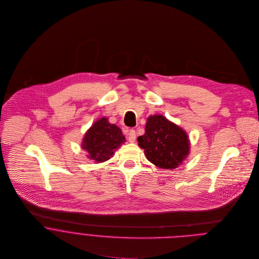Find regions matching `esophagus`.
<instances>
[{
  "instance_id": "34e87169",
  "label": "esophagus",
  "mask_w": 259,
  "mask_h": 259,
  "mask_svg": "<svg viewBox=\"0 0 259 259\" xmlns=\"http://www.w3.org/2000/svg\"><path fill=\"white\" fill-rule=\"evenodd\" d=\"M128 142L130 143H135V141H136V138H137V134H136V132L134 131V130H131L130 132H128Z\"/></svg>"
}]
</instances>
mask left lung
Masks as SVG:
<instances>
[{
	"label": "left lung",
	"mask_w": 259,
	"mask_h": 259,
	"mask_svg": "<svg viewBox=\"0 0 259 259\" xmlns=\"http://www.w3.org/2000/svg\"><path fill=\"white\" fill-rule=\"evenodd\" d=\"M138 142L148 160L164 169L177 168L189 152L185 131L160 114L148 117L146 133L138 138Z\"/></svg>",
	"instance_id": "obj_1"
}]
</instances>
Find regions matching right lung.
Here are the masks:
<instances>
[{"mask_svg":"<svg viewBox=\"0 0 259 259\" xmlns=\"http://www.w3.org/2000/svg\"><path fill=\"white\" fill-rule=\"evenodd\" d=\"M125 142L120 128L110 123L107 117L96 121L85 133L81 148L89 153V158L97 162L110 159L114 150Z\"/></svg>","mask_w":259,"mask_h":259,"instance_id":"1","label":"right lung"}]
</instances>
